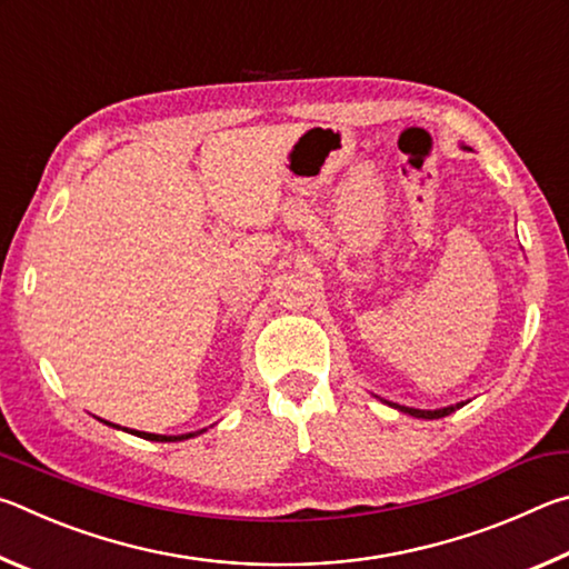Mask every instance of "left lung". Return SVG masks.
Returning a JSON list of instances; mask_svg holds the SVG:
<instances>
[{
	"mask_svg": "<svg viewBox=\"0 0 569 569\" xmlns=\"http://www.w3.org/2000/svg\"><path fill=\"white\" fill-rule=\"evenodd\" d=\"M383 401V399H381ZM389 407H393V409H399V411H403V413H409V417H417V419H441V417H449L451 411H457V409H461L465 407V401H459V403H451V407H445V409H435V411H427V409H411V407H399V403H391V401H387Z\"/></svg>",
	"mask_w": 569,
	"mask_h": 569,
	"instance_id": "8db88e82",
	"label": "left lung"
}]
</instances>
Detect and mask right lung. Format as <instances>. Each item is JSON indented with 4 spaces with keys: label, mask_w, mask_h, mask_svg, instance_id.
<instances>
[{
    "label": "right lung",
    "mask_w": 569,
    "mask_h": 569,
    "mask_svg": "<svg viewBox=\"0 0 569 569\" xmlns=\"http://www.w3.org/2000/svg\"><path fill=\"white\" fill-rule=\"evenodd\" d=\"M104 423H110V421H104ZM114 429H120L118 423H112ZM124 431H130V435H138V437H142V439H150V441H182V439H190V437H198L200 431H190V435H178V437H166V435H148V431H134V429H124Z\"/></svg>",
    "instance_id": "right-lung-1"
}]
</instances>
